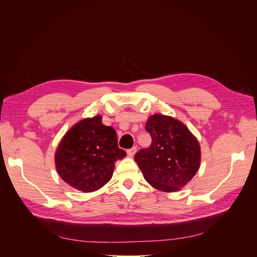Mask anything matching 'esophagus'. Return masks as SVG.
I'll return each mask as SVG.
<instances>
[{"label": "esophagus", "instance_id": "1", "mask_svg": "<svg viewBox=\"0 0 257 257\" xmlns=\"http://www.w3.org/2000/svg\"><path fill=\"white\" fill-rule=\"evenodd\" d=\"M136 151H137V147L136 146H134L133 148H131V149H127V155L130 158H133L134 157V154L136 153Z\"/></svg>", "mask_w": 257, "mask_h": 257}]
</instances>
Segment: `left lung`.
<instances>
[{
    "label": "left lung",
    "mask_w": 257,
    "mask_h": 257,
    "mask_svg": "<svg viewBox=\"0 0 257 257\" xmlns=\"http://www.w3.org/2000/svg\"><path fill=\"white\" fill-rule=\"evenodd\" d=\"M152 143L135 154V161L153 188L175 192L195 176L200 147L183 123L172 116L153 114L146 123Z\"/></svg>",
    "instance_id": "left-lung-1"
}]
</instances>
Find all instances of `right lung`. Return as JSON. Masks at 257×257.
<instances>
[{
  "mask_svg": "<svg viewBox=\"0 0 257 257\" xmlns=\"http://www.w3.org/2000/svg\"><path fill=\"white\" fill-rule=\"evenodd\" d=\"M125 157L114 128L95 115L79 121L65 134L56 152V166L66 183L88 193L109 181L114 163Z\"/></svg>",
  "mask_w": 257,
  "mask_h": 257,
  "instance_id": "add662e5",
  "label": "right lung"
}]
</instances>
